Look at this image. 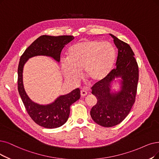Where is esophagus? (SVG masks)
Instances as JSON below:
<instances>
[{
  "label": "esophagus",
  "mask_w": 159,
  "mask_h": 159,
  "mask_svg": "<svg viewBox=\"0 0 159 159\" xmlns=\"http://www.w3.org/2000/svg\"><path fill=\"white\" fill-rule=\"evenodd\" d=\"M80 94H81V97H85V96H86V95L87 94V92L85 90H84V89L83 90H81Z\"/></svg>",
  "instance_id": "34e87169"
}]
</instances>
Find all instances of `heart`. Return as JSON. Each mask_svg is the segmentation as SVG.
Segmentation results:
<instances>
[{
  "label": "heart",
  "mask_w": 159,
  "mask_h": 159,
  "mask_svg": "<svg viewBox=\"0 0 159 159\" xmlns=\"http://www.w3.org/2000/svg\"><path fill=\"white\" fill-rule=\"evenodd\" d=\"M67 59L61 61L65 78L75 83L83 71L84 78L93 84L104 80L110 74L116 58L111 43L98 40H84L74 43L68 49Z\"/></svg>",
  "instance_id": "1"
}]
</instances>
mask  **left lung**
Masks as SVG:
<instances>
[{
  "label": "left lung",
  "mask_w": 159,
  "mask_h": 159,
  "mask_svg": "<svg viewBox=\"0 0 159 159\" xmlns=\"http://www.w3.org/2000/svg\"><path fill=\"white\" fill-rule=\"evenodd\" d=\"M118 49L116 68L102 81L92 87V94L97 102L91 110L94 121L104 127H111L121 123L129 115L135 102L139 71L134 53L130 46L111 34ZM120 77V90L113 92L112 81Z\"/></svg>",
  "instance_id": "1"
}]
</instances>
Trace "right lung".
<instances>
[{"label":"right lung","instance_id":"right-lung-1","mask_svg":"<svg viewBox=\"0 0 159 159\" xmlns=\"http://www.w3.org/2000/svg\"><path fill=\"white\" fill-rule=\"evenodd\" d=\"M74 39L73 36H52L42 35L31 43L21 56L18 66V91L29 116L39 125L47 129L58 128L68 119L70 107L80 98V90L75 89L70 93L62 95L53 102L40 105L32 101L25 91L23 71L29 59L38 55L48 56L60 62L61 51L65 45Z\"/></svg>","mask_w":159,"mask_h":159}]
</instances>
